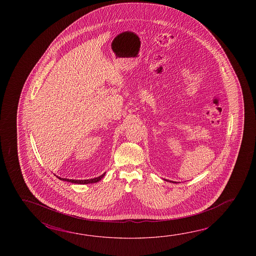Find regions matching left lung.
I'll return each instance as SVG.
<instances>
[{
	"instance_id": "obj_1",
	"label": "left lung",
	"mask_w": 256,
	"mask_h": 256,
	"mask_svg": "<svg viewBox=\"0 0 256 256\" xmlns=\"http://www.w3.org/2000/svg\"><path fill=\"white\" fill-rule=\"evenodd\" d=\"M170 182H171V181H170Z\"/></svg>"
}]
</instances>
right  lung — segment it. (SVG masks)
<instances>
[{
    "label": "right lung",
    "mask_w": 256,
    "mask_h": 256,
    "mask_svg": "<svg viewBox=\"0 0 256 256\" xmlns=\"http://www.w3.org/2000/svg\"><path fill=\"white\" fill-rule=\"evenodd\" d=\"M104 174L100 176L98 178H92V180H68V178H61L60 176H58L60 180H63V181H68V182H71V183H75V184H90V183H96L100 180H102L104 176Z\"/></svg>",
    "instance_id": "obj_1"
}]
</instances>
